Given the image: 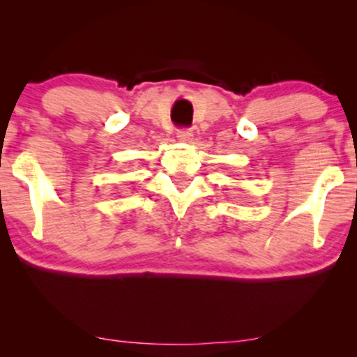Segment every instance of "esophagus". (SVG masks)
<instances>
[{
    "mask_svg": "<svg viewBox=\"0 0 357 357\" xmlns=\"http://www.w3.org/2000/svg\"><path fill=\"white\" fill-rule=\"evenodd\" d=\"M176 137L183 142H190L192 137V130L190 127H181V129H178V132H176Z\"/></svg>",
    "mask_w": 357,
    "mask_h": 357,
    "instance_id": "esophagus-1",
    "label": "esophagus"
}]
</instances>
